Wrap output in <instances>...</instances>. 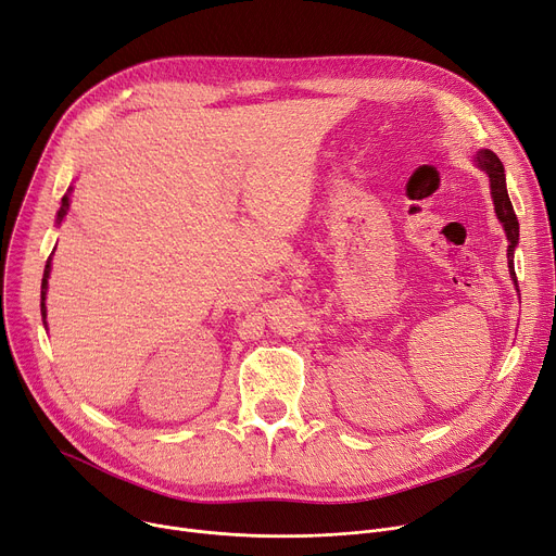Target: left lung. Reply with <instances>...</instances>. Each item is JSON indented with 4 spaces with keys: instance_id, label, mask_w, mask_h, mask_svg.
I'll use <instances>...</instances> for the list:
<instances>
[{
    "instance_id": "obj_1",
    "label": "left lung",
    "mask_w": 556,
    "mask_h": 556,
    "mask_svg": "<svg viewBox=\"0 0 556 556\" xmlns=\"http://www.w3.org/2000/svg\"><path fill=\"white\" fill-rule=\"evenodd\" d=\"M478 166L489 175V182H491V198L495 204V214H498L501 223L505 225L507 231V239H509V248H507V258H509V273L516 281V273H514V248L518 243V218L514 214L511 207V200L507 193V182H505V166L498 160L493 151H478L476 155Z\"/></svg>"
}]
</instances>
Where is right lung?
Masks as SVG:
<instances>
[{
    "mask_svg": "<svg viewBox=\"0 0 556 556\" xmlns=\"http://www.w3.org/2000/svg\"><path fill=\"white\" fill-rule=\"evenodd\" d=\"M67 210H70V191L63 195V204H61V210H58V218H55V223H63V218H65ZM49 270H51V266L47 263V268H45V279H42V315H47L45 295H47V277H49Z\"/></svg>",
    "mask_w": 556,
    "mask_h": 556,
    "instance_id": "right-lung-1",
    "label": "right lung"
}]
</instances>
